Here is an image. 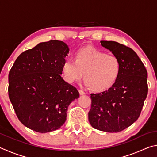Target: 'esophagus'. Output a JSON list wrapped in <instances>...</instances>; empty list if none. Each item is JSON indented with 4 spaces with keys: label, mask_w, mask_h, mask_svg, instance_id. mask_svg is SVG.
Segmentation results:
<instances>
[{
    "label": "esophagus",
    "mask_w": 157,
    "mask_h": 157,
    "mask_svg": "<svg viewBox=\"0 0 157 157\" xmlns=\"http://www.w3.org/2000/svg\"><path fill=\"white\" fill-rule=\"evenodd\" d=\"M79 94H80V95H85V94H86V93H85L84 91H82V90H81V89L79 90Z\"/></svg>",
    "instance_id": "esophagus-1"
}]
</instances>
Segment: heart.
<instances>
[{
    "label": "heart",
    "instance_id": "heart-1",
    "mask_svg": "<svg viewBox=\"0 0 157 157\" xmlns=\"http://www.w3.org/2000/svg\"><path fill=\"white\" fill-rule=\"evenodd\" d=\"M121 71L118 57L95 48L86 47L75 52V60L68 57L62 65L63 78L72 84L84 75L85 84L95 91H104L113 86Z\"/></svg>",
    "mask_w": 157,
    "mask_h": 157
}]
</instances>
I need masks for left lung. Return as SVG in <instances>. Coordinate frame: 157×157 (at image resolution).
I'll return each mask as SVG.
<instances>
[{
    "label": "left lung",
    "mask_w": 157,
    "mask_h": 157,
    "mask_svg": "<svg viewBox=\"0 0 157 157\" xmlns=\"http://www.w3.org/2000/svg\"><path fill=\"white\" fill-rule=\"evenodd\" d=\"M121 63V73L107 91L91 94L89 121L94 128L107 132H119L136 121L147 97V72L132 48L116 41H101Z\"/></svg>",
    "instance_id": "left-lung-1"
}]
</instances>
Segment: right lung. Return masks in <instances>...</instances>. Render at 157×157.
<instances>
[{
    "label": "right lung",
    "instance_id": "obj_1",
    "mask_svg": "<svg viewBox=\"0 0 157 157\" xmlns=\"http://www.w3.org/2000/svg\"><path fill=\"white\" fill-rule=\"evenodd\" d=\"M68 47L50 40L25 50L10 69L8 94L18 120L28 128L46 133L60 128L70 103L79 98L60 74Z\"/></svg>",
    "mask_w": 157,
    "mask_h": 157
}]
</instances>
